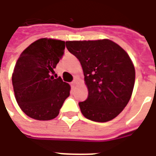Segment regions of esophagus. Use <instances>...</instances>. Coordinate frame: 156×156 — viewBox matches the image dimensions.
Here are the masks:
<instances>
[{
  "label": "esophagus",
  "instance_id": "esophagus-1",
  "mask_svg": "<svg viewBox=\"0 0 156 156\" xmlns=\"http://www.w3.org/2000/svg\"><path fill=\"white\" fill-rule=\"evenodd\" d=\"M76 83H76V81H75V80H74V81H73L72 83H71V86H72V87H73L75 86V85H76Z\"/></svg>",
  "mask_w": 156,
  "mask_h": 156
}]
</instances>
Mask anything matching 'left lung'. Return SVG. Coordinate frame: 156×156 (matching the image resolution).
I'll list each match as a JSON object with an SVG mask.
<instances>
[{
    "label": "left lung",
    "mask_w": 156,
    "mask_h": 156,
    "mask_svg": "<svg viewBox=\"0 0 156 156\" xmlns=\"http://www.w3.org/2000/svg\"><path fill=\"white\" fill-rule=\"evenodd\" d=\"M66 47L81 63L88 89L78 102L86 118L106 122L117 116L131 99L136 72L127 53L110 40L66 41Z\"/></svg>",
    "instance_id": "1"
}]
</instances>
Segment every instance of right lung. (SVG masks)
<instances>
[{
    "label": "right lung",
    "instance_id": "right-lung-1",
    "mask_svg": "<svg viewBox=\"0 0 156 156\" xmlns=\"http://www.w3.org/2000/svg\"><path fill=\"white\" fill-rule=\"evenodd\" d=\"M64 49V41L43 38L27 47L16 63L12 74L15 97L20 109L33 119L55 118L70 94V85L60 77L55 78V69Z\"/></svg>",
    "mask_w": 156,
    "mask_h": 156
}]
</instances>
